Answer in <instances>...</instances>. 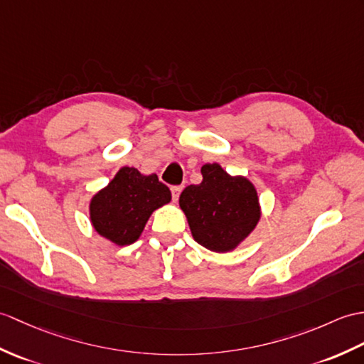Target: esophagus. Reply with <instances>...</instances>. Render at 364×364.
Wrapping results in <instances>:
<instances>
[{
    "label": "esophagus",
    "instance_id": "34e87169",
    "mask_svg": "<svg viewBox=\"0 0 364 364\" xmlns=\"http://www.w3.org/2000/svg\"><path fill=\"white\" fill-rule=\"evenodd\" d=\"M171 191H172V198H173V201H178L180 193H181V191H183V186H172Z\"/></svg>",
    "mask_w": 364,
    "mask_h": 364
}]
</instances>
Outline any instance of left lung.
<instances>
[{
    "mask_svg": "<svg viewBox=\"0 0 364 364\" xmlns=\"http://www.w3.org/2000/svg\"><path fill=\"white\" fill-rule=\"evenodd\" d=\"M203 181L180 196L193 240L209 251L237 250L262 217L257 191L247 176L230 175L218 164L201 167Z\"/></svg>",
    "mask_w": 364,
    "mask_h": 364,
    "instance_id": "left-lung-1",
    "label": "left lung"
}]
</instances>
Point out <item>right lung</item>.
<instances>
[{
	"mask_svg": "<svg viewBox=\"0 0 364 364\" xmlns=\"http://www.w3.org/2000/svg\"><path fill=\"white\" fill-rule=\"evenodd\" d=\"M171 200V191L156 173L144 175L125 166L91 197L90 222L100 237L127 247L141 237L150 215Z\"/></svg>",
	"mask_w": 364,
	"mask_h": 364,
	"instance_id": "add662e5",
	"label": "right lung"
}]
</instances>
